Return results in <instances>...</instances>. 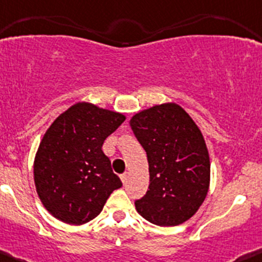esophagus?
<instances>
[{"label":"esophagus","instance_id":"34e87169","mask_svg":"<svg viewBox=\"0 0 262 262\" xmlns=\"http://www.w3.org/2000/svg\"><path fill=\"white\" fill-rule=\"evenodd\" d=\"M121 180H122L123 184H126V183H127V180H128V172H123V174L121 175Z\"/></svg>","mask_w":262,"mask_h":262}]
</instances>
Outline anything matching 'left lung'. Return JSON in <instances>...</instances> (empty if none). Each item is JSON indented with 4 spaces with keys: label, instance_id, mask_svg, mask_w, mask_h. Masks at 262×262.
Listing matches in <instances>:
<instances>
[{
    "label": "left lung",
    "instance_id": "obj_1",
    "mask_svg": "<svg viewBox=\"0 0 262 262\" xmlns=\"http://www.w3.org/2000/svg\"><path fill=\"white\" fill-rule=\"evenodd\" d=\"M130 125L147 155L149 190L135 201L137 212L164 227L189 220L209 187L208 150L190 116L175 103L136 113Z\"/></svg>",
    "mask_w": 262,
    "mask_h": 262
}]
</instances>
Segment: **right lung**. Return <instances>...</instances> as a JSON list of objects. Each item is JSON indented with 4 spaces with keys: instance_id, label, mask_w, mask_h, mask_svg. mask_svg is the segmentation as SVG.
Wrapping results in <instances>:
<instances>
[{
    "instance_id": "obj_1",
    "label": "right lung",
    "mask_w": 262,
    "mask_h": 262,
    "mask_svg": "<svg viewBox=\"0 0 262 262\" xmlns=\"http://www.w3.org/2000/svg\"><path fill=\"white\" fill-rule=\"evenodd\" d=\"M123 121L121 113L77 103L45 132L35 156L34 179L41 203L59 221L90 222L112 191L122 187L102 145Z\"/></svg>"
}]
</instances>
